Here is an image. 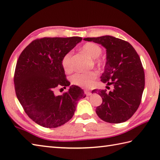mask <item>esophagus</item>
<instances>
[{
  "instance_id": "obj_1",
  "label": "esophagus",
  "mask_w": 160,
  "mask_h": 160,
  "mask_svg": "<svg viewBox=\"0 0 160 160\" xmlns=\"http://www.w3.org/2000/svg\"><path fill=\"white\" fill-rule=\"evenodd\" d=\"M85 94H86L87 96H90V95L92 94V92H90V91H89V90H85Z\"/></svg>"
}]
</instances>
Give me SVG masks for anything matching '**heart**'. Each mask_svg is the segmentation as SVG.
Wrapping results in <instances>:
<instances>
[{
    "label": "heart",
    "instance_id": "1",
    "mask_svg": "<svg viewBox=\"0 0 160 160\" xmlns=\"http://www.w3.org/2000/svg\"><path fill=\"white\" fill-rule=\"evenodd\" d=\"M81 50L92 58L93 63L97 65H101L103 63L102 59L99 58L100 54L102 52V49L97 43L92 42H86L82 46ZM72 52H67L62 59V67L66 72H70L72 69ZM97 76L98 72L94 70L85 72H76L71 77V82L73 85L80 88H88L92 85Z\"/></svg>",
    "mask_w": 160,
    "mask_h": 160
}]
</instances>
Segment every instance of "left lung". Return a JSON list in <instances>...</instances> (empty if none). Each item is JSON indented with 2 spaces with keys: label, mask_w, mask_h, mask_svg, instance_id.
Masks as SVG:
<instances>
[{
  "label": "left lung",
  "mask_w": 160,
  "mask_h": 160,
  "mask_svg": "<svg viewBox=\"0 0 160 160\" xmlns=\"http://www.w3.org/2000/svg\"><path fill=\"white\" fill-rule=\"evenodd\" d=\"M106 49L105 70L101 81L112 89H94L103 101L96 108L101 120L121 123L132 117L140 105L145 87V73L140 57L129 42L110 36L84 38Z\"/></svg>",
  "instance_id": "left-lung-1"
}]
</instances>
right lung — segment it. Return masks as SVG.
Instances as JSON below:
<instances>
[{"label": "right lung", "mask_w": 160, "mask_h": 160, "mask_svg": "<svg viewBox=\"0 0 160 160\" xmlns=\"http://www.w3.org/2000/svg\"><path fill=\"white\" fill-rule=\"evenodd\" d=\"M82 40L80 37L42 38L32 41L19 55L14 75L17 97L32 120L45 128H56L74 115L77 102L86 95L71 85L63 95L57 88L70 85L62 65L64 54Z\"/></svg>", "instance_id": "obj_1"}]
</instances>
